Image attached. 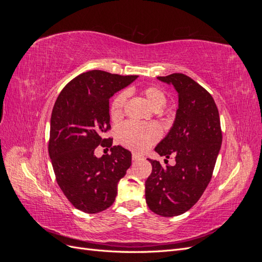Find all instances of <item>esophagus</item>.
<instances>
[{"label":"esophagus","mask_w":262,"mask_h":262,"mask_svg":"<svg viewBox=\"0 0 262 262\" xmlns=\"http://www.w3.org/2000/svg\"><path fill=\"white\" fill-rule=\"evenodd\" d=\"M139 160H141V156L138 155V154H136V153H133V154H132V161L137 162V161H139Z\"/></svg>","instance_id":"obj_1"}]
</instances>
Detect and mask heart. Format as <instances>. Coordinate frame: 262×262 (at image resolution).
Segmentation results:
<instances>
[{
    "label": "heart",
    "mask_w": 262,
    "mask_h": 262,
    "mask_svg": "<svg viewBox=\"0 0 262 262\" xmlns=\"http://www.w3.org/2000/svg\"><path fill=\"white\" fill-rule=\"evenodd\" d=\"M143 95L148 104L154 109H160L166 104L165 93L157 86H148L143 90ZM126 100V93L121 92L110 102L109 115L114 121L123 117V109ZM162 131L156 124H139L125 122L118 129L117 137L120 144L134 152H143L153 145L161 138Z\"/></svg>",
    "instance_id": "b5f03b06"
}]
</instances>
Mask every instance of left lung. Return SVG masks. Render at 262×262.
I'll return each instance as SVG.
<instances>
[{
    "label": "left lung",
    "instance_id": "left-lung-1",
    "mask_svg": "<svg viewBox=\"0 0 262 262\" xmlns=\"http://www.w3.org/2000/svg\"><path fill=\"white\" fill-rule=\"evenodd\" d=\"M157 78L172 84L178 92L175 122L155 147L161 156H175L176 164L163 167L158 161L148 160L152 172L145 181V199L150 211L171 217L191 209L207 189L221 148L222 130L215 101L200 84L182 73Z\"/></svg>",
    "mask_w": 262,
    "mask_h": 262
}]
</instances>
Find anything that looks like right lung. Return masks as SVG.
Segmentation results:
<instances>
[{
  "label": "right lung",
  "instance_id": "right-lung-1",
  "mask_svg": "<svg viewBox=\"0 0 262 262\" xmlns=\"http://www.w3.org/2000/svg\"><path fill=\"white\" fill-rule=\"evenodd\" d=\"M138 75L92 70L77 75L61 91L50 120L49 155L55 180L74 208L98 213L115 202L117 186L131 166V153L113 146L109 99ZM98 145L112 155L94 156Z\"/></svg>",
  "mask_w": 262,
  "mask_h": 262
}]
</instances>
